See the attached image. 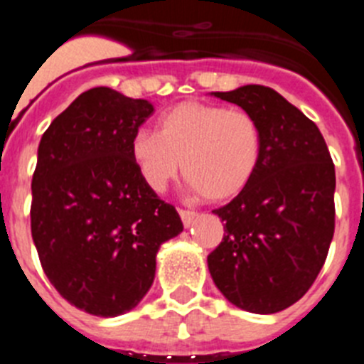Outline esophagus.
Returning <instances> with one entry per match:
<instances>
[{
  "label": "esophagus",
  "instance_id": "esophagus-1",
  "mask_svg": "<svg viewBox=\"0 0 364 364\" xmlns=\"http://www.w3.org/2000/svg\"><path fill=\"white\" fill-rule=\"evenodd\" d=\"M180 213V218H182V222H184V226L189 228L195 222V218H197V213L195 211H189V210H178Z\"/></svg>",
  "mask_w": 364,
  "mask_h": 364
}]
</instances>
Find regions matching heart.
Masks as SVG:
<instances>
[{
    "label": "heart",
    "mask_w": 364,
    "mask_h": 364,
    "mask_svg": "<svg viewBox=\"0 0 364 364\" xmlns=\"http://www.w3.org/2000/svg\"><path fill=\"white\" fill-rule=\"evenodd\" d=\"M131 154L153 191H164L184 162L191 188L218 202L239 195L253 178L262 154V131L244 109L184 102L160 117L159 133L138 131Z\"/></svg>",
    "instance_id": "heart-1"
}]
</instances>
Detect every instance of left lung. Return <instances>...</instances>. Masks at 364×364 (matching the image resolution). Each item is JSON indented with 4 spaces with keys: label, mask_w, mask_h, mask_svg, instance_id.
Returning <instances> with one entry per match:
<instances>
[{
    "label": "left lung",
    "mask_w": 364,
    "mask_h": 364,
    "mask_svg": "<svg viewBox=\"0 0 364 364\" xmlns=\"http://www.w3.org/2000/svg\"><path fill=\"white\" fill-rule=\"evenodd\" d=\"M252 112L262 154L250 184L213 213L224 239L208 255L222 295L252 314L291 306L319 275L336 228V167L319 127L277 91L211 92Z\"/></svg>",
    "instance_id": "obj_1"
}]
</instances>
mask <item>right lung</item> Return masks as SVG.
I'll return each instance as SVG.
<instances>
[{
	"mask_svg": "<svg viewBox=\"0 0 364 364\" xmlns=\"http://www.w3.org/2000/svg\"><path fill=\"white\" fill-rule=\"evenodd\" d=\"M153 111L147 100L95 87L54 118L38 147L31 231L41 268L65 301L98 317L142 301L159 247L184 230L131 154Z\"/></svg>",
	"mask_w": 364,
	"mask_h": 364,
	"instance_id": "add662e5",
	"label": "right lung"
}]
</instances>
